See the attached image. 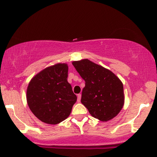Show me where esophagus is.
Wrapping results in <instances>:
<instances>
[{"instance_id": "34e87169", "label": "esophagus", "mask_w": 157, "mask_h": 157, "mask_svg": "<svg viewBox=\"0 0 157 157\" xmlns=\"http://www.w3.org/2000/svg\"><path fill=\"white\" fill-rule=\"evenodd\" d=\"M80 100H81V94H77V102H80Z\"/></svg>"}]
</instances>
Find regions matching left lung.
<instances>
[{
    "mask_svg": "<svg viewBox=\"0 0 157 157\" xmlns=\"http://www.w3.org/2000/svg\"><path fill=\"white\" fill-rule=\"evenodd\" d=\"M85 80L81 102L90 114L106 122L117 116L124 105L123 85L112 71L88 59L72 62Z\"/></svg>",
    "mask_w": 157,
    "mask_h": 157,
    "instance_id": "left-lung-1",
    "label": "left lung"
}]
</instances>
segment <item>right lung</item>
<instances>
[{"label": "right lung", "mask_w": 157, "mask_h": 157, "mask_svg": "<svg viewBox=\"0 0 157 157\" xmlns=\"http://www.w3.org/2000/svg\"><path fill=\"white\" fill-rule=\"evenodd\" d=\"M68 65L57 63L44 68L29 83L26 100L32 112L40 121L56 125L71 113L77 96L67 81Z\"/></svg>", "instance_id": "1"}]
</instances>
